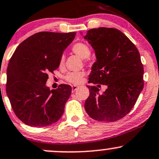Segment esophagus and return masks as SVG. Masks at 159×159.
<instances>
[{
  "label": "esophagus",
  "mask_w": 159,
  "mask_h": 159,
  "mask_svg": "<svg viewBox=\"0 0 159 159\" xmlns=\"http://www.w3.org/2000/svg\"><path fill=\"white\" fill-rule=\"evenodd\" d=\"M78 88V85H72V86H71V91L75 92Z\"/></svg>",
  "instance_id": "1"
}]
</instances>
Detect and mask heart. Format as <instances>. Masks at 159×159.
Returning <instances> with one entry per match:
<instances>
[{"mask_svg": "<svg viewBox=\"0 0 159 159\" xmlns=\"http://www.w3.org/2000/svg\"><path fill=\"white\" fill-rule=\"evenodd\" d=\"M72 51L75 53L79 56L81 58L86 59L88 58L90 55V49L86 43L79 42L76 43L73 45L71 48ZM65 62V57L62 56L60 60V66H62L64 65ZM84 76V71H74V72H69L66 75V80L69 82L74 84H78L82 81L83 77Z\"/></svg>", "mask_w": 159, "mask_h": 159, "instance_id": "obj_1", "label": "heart"}]
</instances>
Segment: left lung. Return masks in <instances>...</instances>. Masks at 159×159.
<instances>
[{"mask_svg":"<svg viewBox=\"0 0 159 159\" xmlns=\"http://www.w3.org/2000/svg\"><path fill=\"white\" fill-rule=\"evenodd\" d=\"M84 38L97 57L88 83L107 86L102 94L96 86H88L90 96L85 110L97 121H118L130 112L143 88V66L138 50L124 33L113 28L90 29Z\"/></svg>","mask_w":159,"mask_h":159,"instance_id":"obj_1","label":"left lung"}]
</instances>
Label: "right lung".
<instances>
[{
	"mask_svg": "<svg viewBox=\"0 0 159 159\" xmlns=\"http://www.w3.org/2000/svg\"><path fill=\"white\" fill-rule=\"evenodd\" d=\"M75 32L41 31L17 47L7 70L6 91L16 116L31 127L48 126L64 112L71 86L60 84L50 90L46 86L48 71L58 69L64 50Z\"/></svg>",
	"mask_w": 159,
	"mask_h": 159,
	"instance_id": "1",
	"label": "right lung"
}]
</instances>
